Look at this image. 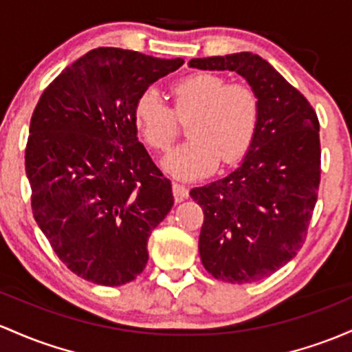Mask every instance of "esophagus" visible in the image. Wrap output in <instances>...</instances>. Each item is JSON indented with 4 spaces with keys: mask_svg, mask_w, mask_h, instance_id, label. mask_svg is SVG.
Masks as SVG:
<instances>
[{
    "mask_svg": "<svg viewBox=\"0 0 352 352\" xmlns=\"http://www.w3.org/2000/svg\"><path fill=\"white\" fill-rule=\"evenodd\" d=\"M172 192H173V199H175V202H182V200H185L188 197V188L182 184H173Z\"/></svg>",
    "mask_w": 352,
    "mask_h": 352,
    "instance_id": "obj_1",
    "label": "esophagus"
}]
</instances>
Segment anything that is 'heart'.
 Returning a JSON list of instances; mask_svg holds the SVG:
<instances>
[{"mask_svg":"<svg viewBox=\"0 0 352 352\" xmlns=\"http://www.w3.org/2000/svg\"><path fill=\"white\" fill-rule=\"evenodd\" d=\"M175 107L155 88L142 91L133 107V122L145 144L167 150L179 133V119L192 117L190 140L164 158V168L182 180L212 173L219 162L232 165L249 152L258 125V98L245 83H227L222 75L197 72L172 87Z\"/></svg>","mask_w":352,"mask_h":352,"instance_id":"obj_1","label":"heart"}]
</instances>
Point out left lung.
I'll list each match as a JSON object with an SVG mask.
<instances>
[{
  "label": "left lung",
  "instance_id": "left-lung-1",
  "mask_svg": "<svg viewBox=\"0 0 352 352\" xmlns=\"http://www.w3.org/2000/svg\"><path fill=\"white\" fill-rule=\"evenodd\" d=\"M188 65L239 73L258 98L257 132L242 164L190 190L204 210V267L223 283H256L294 258L306 241L320 182L318 115L258 55L194 58Z\"/></svg>",
  "mask_w": 352,
  "mask_h": 352
}]
</instances>
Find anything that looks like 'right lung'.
I'll list each match as a JSON object with an SVG mask.
<instances>
[{
	"mask_svg": "<svg viewBox=\"0 0 352 352\" xmlns=\"http://www.w3.org/2000/svg\"><path fill=\"white\" fill-rule=\"evenodd\" d=\"M184 65L96 48L46 87L30 123L33 217L67 267L123 285L148 261V237L173 206L172 185L137 138L138 95Z\"/></svg>",
	"mask_w": 352,
	"mask_h": 352,
	"instance_id": "right-lung-1",
	"label": "right lung"
}]
</instances>
